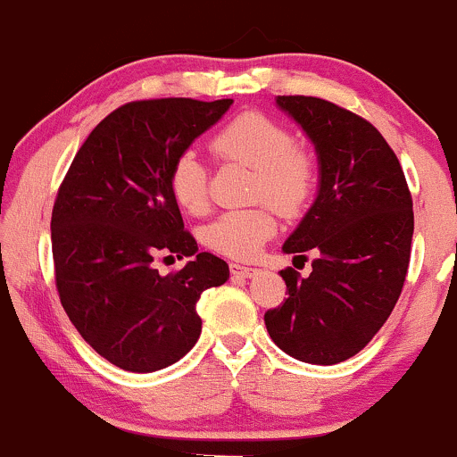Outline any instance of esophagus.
Instances as JSON below:
<instances>
[{
	"label": "esophagus",
	"instance_id": "1",
	"mask_svg": "<svg viewBox=\"0 0 457 457\" xmlns=\"http://www.w3.org/2000/svg\"><path fill=\"white\" fill-rule=\"evenodd\" d=\"M229 272H232L234 277H251L255 275V269H251V266H243V264H229Z\"/></svg>",
	"mask_w": 457,
	"mask_h": 457
}]
</instances>
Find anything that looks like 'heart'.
<instances>
[{"label":"heart","instance_id":"b5f03b06","mask_svg":"<svg viewBox=\"0 0 457 457\" xmlns=\"http://www.w3.org/2000/svg\"><path fill=\"white\" fill-rule=\"evenodd\" d=\"M214 156L253 170L251 197L269 199L258 206L217 217L204 229V243L214 253L251 260L279 228L277 212L295 217L305 208L318 182V162L307 145L296 144L292 130L262 112H245L217 130ZM170 193L182 211L202 214L208 206L206 171L193 150L176 156L170 170Z\"/></svg>","mask_w":457,"mask_h":457}]
</instances>
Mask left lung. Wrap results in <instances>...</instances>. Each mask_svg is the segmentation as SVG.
I'll return each instance as SVG.
<instances>
[{"label": "left lung", "instance_id": "1", "mask_svg": "<svg viewBox=\"0 0 457 457\" xmlns=\"http://www.w3.org/2000/svg\"><path fill=\"white\" fill-rule=\"evenodd\" d=\"M313 141L320 188L283 251L307 260L301 277L283 269L287 298L264 313L286 354L335 365L371 342L406 281L414 229L412 197L395 152L374 124L316 96H277Z\"/></svg>", "mask_w": 457, "mask_h": 457}]
</instances>
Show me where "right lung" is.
Here are the masks:
<instances>
[{
  "instance_id": "1",
  "label": "right lung",
  "mask_w": 457,
  "mask_h": 457,
  "mask_svg": "<svg viewBox=\"0 0 457 457\" xmlns=\"http://www.w3.org/2000/svg\"><path fill=\"white\" fill-rule=\"evenodd\" d=\"M232 98H150L118 107L87 135L68 167L54 212L55 287L83 339L120 370L148 374L197 342L204 290L228 264L202 251L170 193V170ZM161 276L159 257H190Z\"/></svg>"
}]
</instances>
